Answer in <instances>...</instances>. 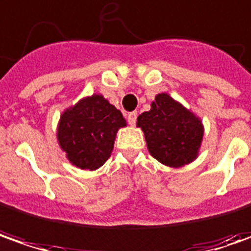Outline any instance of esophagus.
I'll use <instances>...</instances> for the list:
<instances>
[{"instance_id":"1","label":"esophagus","mask_w":251,"mask_h":251,"mask_svg":"<svg viewBox=\"0 0 251 251\" xmlns=\"http://www.w3.org/2000/svg\"><path fill=\"white\" fill-rule=\"evenodd\" d=\"M136 119H137V112H130V114H127V122H129V125L133 126L136 124Z\"/></svg>"}]
</instances>
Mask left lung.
I'll return each mask as SVG.
<instances>
[{
  "mask_svg": "<svg viewBox=\"0 0 251 251\" xmlns=\"http://www.w3.org/2000/svg\"><path fill=\"white\" fill-rule=\"evenodd\" d=\"M136 125L144 133L149 152L167 167L182 168L200 154L203 121L168 93H158Z\"/></svg>",
  "mask_w": 251,
  "mask_h": 251,
  "instance_id": "left-lung-1",
  "label": "left lung"
}]
</instances>
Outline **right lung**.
<instances>
[{"label":"right lung","mask_w":251,"mask_h":251,"mask_svg":"<svg viewBox=\"0 0 251 251\" xmlns=\"http://www.w3.org/2000/svg\"><path fill=\"white\" fill-rule=\"evenodd\" d=\"M125 126L121 111L102 94L94 93L61 114L56 140L72 165L96 171L111 157L118 130Z\"/></svg>","instance_id":"obj_1"}]
</instances>
